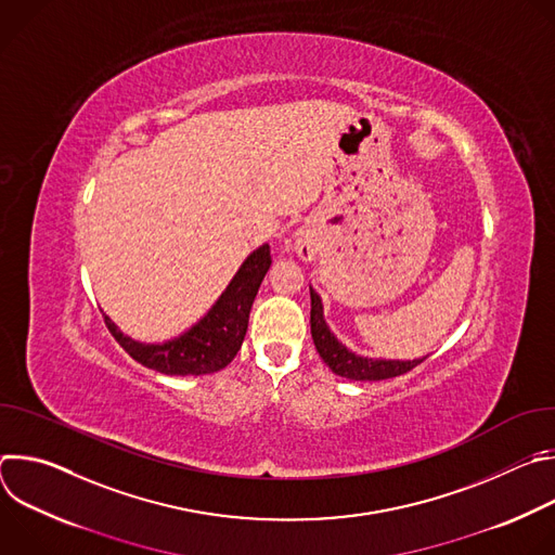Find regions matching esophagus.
<instances>
[{"mask_svg": "<svg viewBox=\"0 0 555 555\" xmlns=\"http://www.w3.org/2000/svg\"><path fill=\"white\" fill-rule=\"evenodd\" d=\"M296 253H298V257L305 259V261H311V259H313L315 248H313V242L309 240V236H305V234L298 236V240H296Z\"/></svg>", "mask_w": 555, "mask_h": 555, "instance_id": "obj_1", "label": "esophagus"}]
</instances>
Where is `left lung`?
I'll use <instances>...</instances> for the list:
<instances>
[{"mask_svg": "<svg viewBox=\"0 0 555 555\" xmlns=\"http://www.w3.org/2000/svg\"><path fill=\"white\" fill-rule=\"evenodd\" d=\"M311 296V338L315 345V351L321 353L325 364L340 377L347 379H360V382H375V379H388L395 375H404L417 364H422L426 358L417 360H379V358H364L353 351H349L327 327L323 315V300L321 296L309 287Z\"/></svg>", "mask_w": 555, "mask_h": 555, "instance_id": "1", "label": "left lung"}]
</instances>
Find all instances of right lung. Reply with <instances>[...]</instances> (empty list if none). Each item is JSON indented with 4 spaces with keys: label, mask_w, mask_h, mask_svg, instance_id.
<instances>
[{
    "label": "right lung",
    "mask_w": 555,
    "mask_h": 555,
    "mask_svg": "<svg viewBox=\"0 0 555 555\" xmlns=\"http://www.w3.org/2000/svg\"><path fill=\"white\" fill-rule=\"evenodd\" d=\"M272 263L270 246L257 248L236 270L223 294L208 309L202 321H197L182 336L146 345L125 336L105 315V325L118 345L142 366L165 375H206L221 371L232 362L248 332L250 309L261 287L263 276Z\"/></svg>",
    "instance_id": "1"
}]
</instances>
